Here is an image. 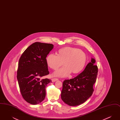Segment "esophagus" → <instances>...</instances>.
Listing matches in <instances>:
<instances>
[{"label":"esophagus","instance_id":"esophagus-1","mask_svg":"<svg viewBox=\"0 0 120 120\" xmlns=\"http://www.w3.org/2000/svg\"><path fill=\"white\" fill-rule=\"evenodd\" d=\"M57 80H58V79H57V78H53V79H52V82H55V81H57Z\"/></svg>","mask_w":120,"mask_h":120}]
</instances>
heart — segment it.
<instances>
[{"label": "heart", "mask_w": 120, "mask_h": 120, "mask_svg": "<svg viewBox=\"0 0 120 120\" xmlns=\"http://www.w3.org/2000/svg\"><path fill=\"white\" fill-rule=\"evenodd\" d=\"M48 66L53 70H56L63 64L62 68L55 71L53 75L56 77H64L71 72L77 74L84 68L86 62V53L78 49L66 47L60 49L57 55L49 54L46 58Z\"/></svg>", "instance_id": "obj_1"}]
</instances>
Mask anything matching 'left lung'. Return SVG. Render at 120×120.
Here are the masks:
<instances>
[{
    "mask_svg": "<svg viewBox=\"0 0 120 120\" xmlns=\"http://www.w3.org/2000/svg\"><path fill=\"white\" fill-rule=\"evenodd\" d=\"M95 62L91 58L83 72L73 79L63 81L61 98L65 103L71 106H78L85 103L92 95L98 72V67L94 65Z\"/></svg>",
    "mask_w": 120,
    "mask_h": 120,
    "instance_id": "8db88e82",
    "label": "left lung"
}]
</instances>
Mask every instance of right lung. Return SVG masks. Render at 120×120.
Returning a JSON list of instances; mask_svg holds the SVG:
<instances>
[{
    "instance_id": "add662e5",
    "label": "right lung",
    "mask_w": 120,
    "mask_h": 120,
    "mask_svg": "<svg viewBox=\"0 0 120 120\" xmlns=\"http://www.w3.org/2000/svg\"><path fill=\"white\" fill-rule=\"evenodd\" d=\"M53 48L52 44L35 42L25 50L19 59L18 85L23 98L30 104H38L45 97L46 87L52 81L41 77L49 74L46 58Z\"/></svg>"
}]
</instances>
